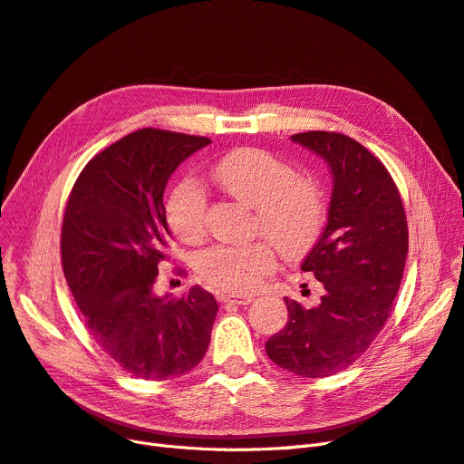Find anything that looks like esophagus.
Returning a JSON list of instances; mask_svg holds the SVG:
<instances>
[{"mask_svg": "<svg viewBox=\"0 0 464 464\" xmlns=\"http://www.w3.org/2000/svg\"><path fill=\"white\" fill-rule=\"evenodd\" d=\"M218 298L223 304H235V305H248L254 300V296L250 295H219Z\"/></svg>", "mask_w": 464, "mask_h": 464, "instance_id": "esophagus-1", "label": "esophagus"}]
</instances>
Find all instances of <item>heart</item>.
<instances>
[{
    "label": "heart",
    "instance_id": "1",
    "mask_svg": "<svg viewBox=\"0 0 464 464\" xmlns=\"http://www.w3.org/2000/svg\"><path fill=\"white\" fill-rule=\"evenodd\" d=\"M210 176L229 197L252 206L254 231L285 256L304 254L315 245L327 218V195L314 176H300L293 164L254 147L223 157ZM166 218L179 241L200 243L208 227V195L193 179L179 181L168 197ZM271 243L206 250L198 260L200 276L223 293H248L277 267Z\"/></svg>",
    "mask_w": 464,
    "mask_h": 464
}]
</instances>
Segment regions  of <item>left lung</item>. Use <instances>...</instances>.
Here are the masks:
<instances>
[{"instance_id":"left-lung-1","label":"left lung","mask_w":464,"mask_h":464,"mask_svg":"<svg viewBox=\"0 0 464 464\" xmlns=\"http://www.w3.org/2000/svg\"><path fill=\"white\" fill-rule=\"evenodd\" d=\"M293 141L333 171L327 227L302 262L323 295L314 307L285 298L288 321L266 352L279 367L319 379L348 369L382 331L401 285L409 233L396 183L362 143L336 131L295 133Z\"/></svg>"}]
</instances>
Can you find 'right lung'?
<instances>
[{
    "label": "right lung",
    "mask_w": 464,
    "mask_h": 464,
    "mask_svg": "<svg viewBox=\"0 0 464 464\" xmlns=\"http://www.w3.org/2000/svg\"><path fill=\"white\" fill-rule=\"evenodd\" d=\"M208 137L137 130L85 164L68 197L61 260L85 329L114 362L143 381H169L200 363L218 302L202 286L157 296L168 260L164 188Z\"/></svg>",
    "instance_id": "right-lung-1"
}]
</instances>
